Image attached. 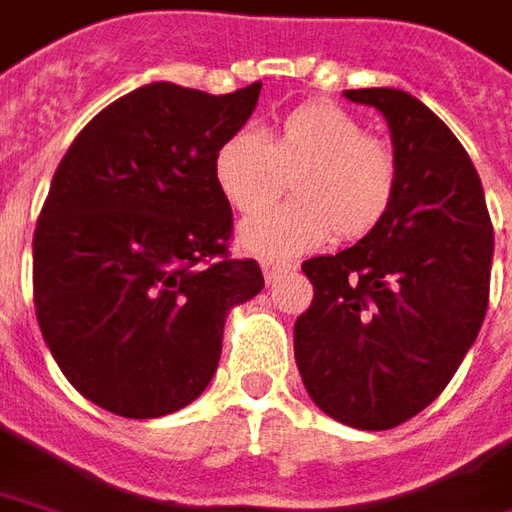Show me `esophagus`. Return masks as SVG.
<instances>
[{
	"instance_id": "34e87169",
	"label": "esophagus",
	"mask_w": 512,
	"mask_h": 512,
	"mask_svg": "<svg viewBox=\"0 0 512 512\" xmlns=\"http://www.w3.org/2000/svg\"><path fill=\"white\" fill-rule=\"evenodd\" d=\"M290 270H293V264L290 262H273V259H264L262 262V273L267 284H276V281H279L284 273H290Z\"/></svg>"
}]
</instances>
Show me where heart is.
<instances>
[{
    "label": "heart",
    "mask_w": 512,
    "mask_h": 512,
    "mask_svg": "<svg viewBox=\"0 0 512 512\" xmlns=\"http://www.w3.org/2000/svg\"><path fill=\"white\" fill-rule=\"evenodd\" d=\"M290 180L293 202L242 225V245L259 256H293L335 239L375 231L392 208V146L329 101H310L281 118L273 137L236 129L214 154V183L239 214H259Z\"/></svg>",
    "instance_id": "1"
}]
</instances>
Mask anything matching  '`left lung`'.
<instances>
[{
	"label": "left lung",
	"instance_id": "left-lung-1",
	"mask_svg": "<svg viewBox=\"0 0 512 512\" xmlns=\"http://www.w3.org/2000/svg\"><path fill=\"white\" fill-rule=\"evenodd\" d=\"M344 95L383 112L397 191L358 245L301 264L312 304L293 341L315 406L360 431H386L431 406L476 341L493 225L471 157L423 101L389 87Z\"/></svg>",
	"mask_w": 512,
	"mask_h": 512
}]
</instances>
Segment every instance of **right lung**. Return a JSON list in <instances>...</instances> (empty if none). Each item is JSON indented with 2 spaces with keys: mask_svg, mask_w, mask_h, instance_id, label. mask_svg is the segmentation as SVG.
<instances>
[{
  "mask_svg": "<svg viewBox=\"0 0 512 512\" xmlns=\"http://www.w3.org/2000/svg\"><path fill=\"white\" fill-rule=\"evenodd\" d=\"M262 81L228 95L154 81L101 109L58 163L33 233V304L72 389L118 417L194 403L222 355L225 318L262 293L231 259L219 143Z\"/></svg>",
  "mask_w": 512,
  "mask_h": 512,
  "instance_id": "obj_1",
  "label": "right lung"
}]
</instances>
